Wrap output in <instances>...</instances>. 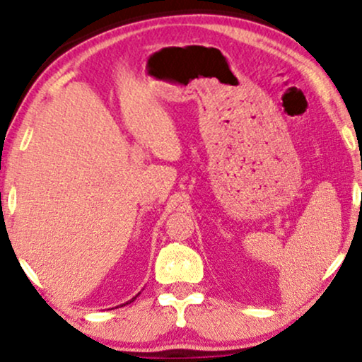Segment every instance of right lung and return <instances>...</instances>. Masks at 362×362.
<instances>
[{
	"label": "right lung",
	"mask_w": 362,
	"mask_h": 362,
	"mask_svg": "<svg viewBox=\"0 0 362 362\" xmlns=\"http://www.w3.org/2000/svg\"><path fill=\"white\" fill-rule=\"evenodd\" d=\"M138 295H140V293H138ZM138 295H136V296H138ZM136 296H133V298H132L130 301H135V300H136ZM130 301H127V303H123V305H128V303H130ZM123 305H122V306H123Z\"/></svg>",
	"instance_id": "obj_1"
}]
</instances>
